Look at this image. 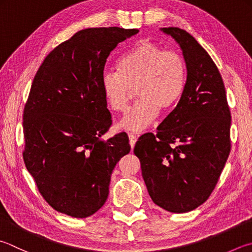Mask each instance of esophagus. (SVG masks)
<instances>
[{
	"mask_svg": "<svg viewBox=\"0 0 252 252\" xmlns=\"http://www.w3.org/2000/svg\"><path fill=\"white\" fill-rule=\"evenodd\" d=\"M128 139H129L130 147H131V148H134L136 141H137V137L134 134H128Z\"/></svg>",
	"mask_w": 252,
	"mask_h": 252,
	"instance_id": "obj_1",
	"label": "esophagus"
}]
</instances>
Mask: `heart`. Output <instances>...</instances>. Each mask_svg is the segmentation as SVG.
<instances>
[{
  "label": "heart",
  "mask_w": 252,
  "mask_h": 252,
  "mask_svg": "<svg viewBox=\"0 0 252 252\" xmlns=\"http://www.w3.org/2000/svg\"><path fill=\"white\" fill-rule=\"evenodd\" d=\"M117 71H106L101 88L107 105L124 113L136 90L139 101L123 117V129L139 131L155 121L159 112H171L183 97L188 65L184 57L165 50L150 40H142L123 55Z\"/></svg>",
  "instance_id": "heart-1"
}]
</instances>
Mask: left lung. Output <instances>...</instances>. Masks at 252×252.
Instances as JSON below:
<instances>
[{
	"mask_svg": "<svg viewBox=\"0 0 252 252\" xmlns=\"http://www.w3.org/2000/svg\"><path fill=\"white\" fill-rule=\"evenodd\" d=\"M183 51L187 87L157 134L136 142L142 178L157 205L171 213L195 210L214 191L230 153L231 115L217 65L192 35L162 28Z\"/></svg>",
	"mask_w": 252,
	"mask_h": 252,
	"instance_id": "1",
	"label": "left lung"
}]
</instances>
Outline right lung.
Instances as JSON below:
<instances>
[{
    "instance_id": "obj_1",
    "label": "right lung",
    "mask_w": 252,
    "mask_h": 252,
    "mask_svg": "<svg viewBox=\"0 0 252 252\" xmlns=\"http://www.w3.org/2000/svg\"><path fill=\"white\" fill-rule=\"evenodd\" d=\"M138 30H82L49 52L24 107L23 159L45 201L75 218L106 202L111 174L129 154L126 132L103 141L112 116L101 88L108 56Z\"/></svg>"
}]
</instances>
